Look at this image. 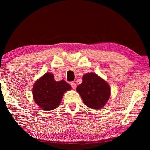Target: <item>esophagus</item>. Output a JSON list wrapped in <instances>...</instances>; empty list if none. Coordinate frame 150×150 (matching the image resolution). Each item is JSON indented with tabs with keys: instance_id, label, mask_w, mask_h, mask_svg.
Returning <instances> with one entry per match:
<instances>
[{
	"instance_id": "1",
	"label": "esophagus",
	"mask_w": 150,
	"mask_h": 150,
	"mask_svg": "<svg viewBox=\"0 0 150 150\" xmlns=\"http://www.w3.org/2000/svg\"><path fill=\"white\" fill-rule=\"evenodd\" d=\"M70 85H71V87L73 88V89H75V88H76V83H74V82H71L70 83Z\"/></svg>"
}]
</instances>
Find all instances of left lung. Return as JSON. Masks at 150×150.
Masks as SVG:
<instances>
[{
    "label": "left lung",
    "instance_id": "8db88e82",
    "mask_svg": "<svg viewBox=\"0 0 150 150\" xmlns=\"http://www.w3.org/2000/svg\"><path fill=\"white\" fill-rule=\"evenodd\" d=\"M77 91L85 105L93 109L103 108L110 96V86L95 73L83 75V82L77 86Z\"/></svg>",
    "mask_w": 150,
    "mask_h": 150
}]
</instances>
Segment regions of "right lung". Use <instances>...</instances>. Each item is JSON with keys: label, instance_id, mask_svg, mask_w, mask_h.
<instances>
[{"label": "right lung", "instance_id": "add662e5", "mask_svg": "<svg viewBox=\"0 0 150 150\" xmlns=\"http://www.w3.org/2000/svg\"><path fill=\"white\" fill-rule=\"evenodd\" d=\"M71 89L64 80L56 81L52 73H46L34 83L32 88L35 103L44 110L56 108L60 105L63 94Z\"/></svg>", "mask_w": 150, "mask_h": 150}]
</instances>
